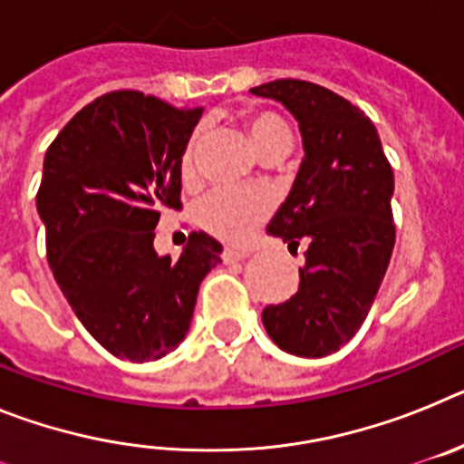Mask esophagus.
<instances>
[{
    "label": "esophagus",
    "instance_id": "obj_1",
    "mask_svg": "<svg viewBox=\"0 0 464 464\" xmlns=\"http://www.w3.org/2000/svg\"><path fill=\"white\" fill-rule=\"evenodd\" d=\"M248 256H251V253L241 251V248H225L223 262H237V260H244V257H248Z\"/></svg>",
    "mask_w": 464,
    "mask_h": 464
}]
</instances>
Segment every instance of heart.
Returning a JSON list of instances; mask_svg holds the SVG:
<instances>
[{"label":"heart","mask_w":464,"mask_h":464,"mask_svg":"<svg viewBox=\"0 0 464 464\" xmlns=\"http://www.w3.org/2000/svg\"><path fill=\"white\" fill-rule=\"evenodd\" d=\"M244 127L251 139L256 153H265L269 149H290L293 134L281 116L272 111H246ZM197 149H199V130L190 134L181 155L183 176H192L195 171ZM269 199L257 190L244 188H220L204 197L197 207V220L208 235L218 237L227 244H246L256 235V229L269 216Z\"/></svg>","instance_id":"b5f03b06"}]
</instances>
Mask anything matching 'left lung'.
Returning <instances> with one entry per match:
<instances>
[{
	"mask_svg": "<svg viewBox=\"0 0 464 464\" xmlns=\"http://www.w3.org/2000/svg\"><path fill=\"white\" fill-rule=\"evenodd\" d=\"M281 102L299 122L304 158L267 232L288 251L304 244L299 288L262 311L285 353L325 358L355 337L370 314L395 246L392 167L374 122L318 83L278 79L251 88Z\"/></svg>",
	"mask_w": 464,
	"mask_h": 464,
	"instance_id": "1",
	"label": "left lung"
}]
</instances>
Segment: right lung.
Wrapping results in <instances>:
<instances>
[{
    "mask_svg": "<svg viewBox=\"0 0 464 464\" xmlns=\"http://www.w3.org/2000/svg\"><path fill=\"white\" fill-rule=\"evenodd\" d=\"M202 109L116 90L76 113L44 158L36 211L73 314L121 360L165 358L190 330L199 283L223 246L192 232L179 260L153 248L160 216L181 208V155Z\"/></svg>",
    "mask_w": 464,
    "mask_h": 464,
    "instance_id": "right-lung-1",
    "label": "right lung"
}]
</instances>
